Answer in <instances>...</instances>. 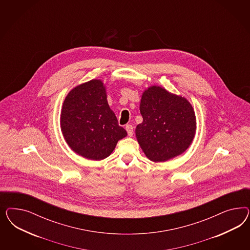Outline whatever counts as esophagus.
<instances>
[{
	"instance_id": "34e87169",
	"label": "esophagus",
	"mask_w": 250,
	"mask_h": 250,
	"mask_svg": "<svg viewBox=\"0 0 250 250\" xmlns=\"http://www.w3.org/2000/svg\"><path fill=\"white\" fill-rule=\"evenodd\" d=\"M125 130H126V132H127V135H128V136H133V134H134V127H133V125H126V126H125Z\"/></svg>"
}]
</instances>
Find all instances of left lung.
Segmentation results:
<instances>
[{
	"label": "left lung",
	"mask_w": 250,
	"mask_h": 250,
	"mask_svg": "<svg viewBox=\"0 0 250 250\" xmlns=\"http://www.w3.org/2000/svg\"><path fill=\"white\" fill-rule=\"evenodd\" d=\"M140 113L143 122L136 126V138L152 161L172 159L191 144L196 118L186 99L152 86L142 95Z\"/></svg>",
	"instance_id": "left-lung-1"
}]
</instances>
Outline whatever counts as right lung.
<instances>
[{
  "mask_svg": "<svg viewBox=\"0 0 250 250\" xmlns=\"http://www.w3.org/2000/svg\"><path fill=\"white\" fill-rule=\"evenodd\" d=\"M62 134L70 148L84 158L105 159L127 135L107 103L105 89L92 80L69 91L61 115Z\"/></svg>",
  "mask_w": 250,
  "mask_h": 250,
  "instance_id": "obj_1",
  "label": "right lung"
}]
</instances>
